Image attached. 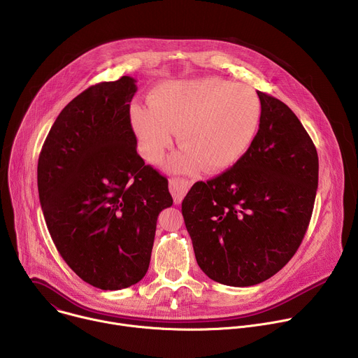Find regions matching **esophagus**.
I'll return each instance as SVG.
<instances>
[{
	"label": "esophagus",
	"instance_id": "esophagus-1",
	"mask_svg": "<svg viewBox=\"0 0 358 358\" xmlns=\"http://www.w3.org/2000/svg\"><path fill=\"white\" fill-rule=\"evenodd\" d=\"M188 188H189V182L187 180H181V178L170 180V192H171L176 203H181Z\"/></svg>",
	"mask_w": 358,
	"mask_h": 358
}]
</instances>
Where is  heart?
<instances>
[{
	"mask_svg": "<svg viewBox=\"0 0 358 358\" xmlns=\"http://www.w3.org/2000/svg\"><path fill=\"white\" fill-rule=\"evenodd\" d=\"M147 101L148 108L130 109L143 156L159 163L178 130L182 148L167 164L178 173H194L201 166L210 173L231 169L249 150L261 123L258 93L214 76L162 83Z\"/></svg>",
	"mask_w": 358,
	"mask_h": 358,
	"instance_id": "obj_1",
	"label": "heart"
}]
</instances>
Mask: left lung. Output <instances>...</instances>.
I'll use <instances>...</instances> for the list:
<instances>
[{
  "mask_svg": "<svg viewBox=\"0 0 358 358\" xmlns=\"http://www.w3.org/2000/svg\"><path fill=\"white\" fill-rule=\"evenodd\" d=\"M258 96L259 130L245 156L195 182L181 207L198 266L235 287L262 283L292 259L319 182L317 151L297 116L279 99Z\"/></svg>",
  "mask_w": 358,
  "mask_h": 358,
  "instance_id": "8db88e82",
  "label": "left lung"
}]
</instances>
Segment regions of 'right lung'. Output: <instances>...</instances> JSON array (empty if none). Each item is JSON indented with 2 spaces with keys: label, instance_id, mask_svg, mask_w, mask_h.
I'll list each match as a JSON object with an SVG mask.
<instances>
[{
  "label": "right lung",
  "instance_id": "obj_1",
  "mask_svg": "<svg viewBox=\"0 0 358 358\" xmlns=\"http://www.w3.org/2000/svg\"><path fill=\"white\" fill-rule=\"evenodd\" d=\"M136 79L90 86L64 108L38 160L48 231L69 268L101 290L140 282L169 181L137 155L130 123Z\"/></svg>",
  "mask_w": 358,
  "mask_h": 358
}]
</instances>
